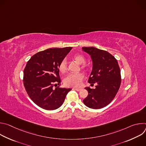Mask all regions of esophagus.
<instances>
[{
  "label": "esophagus",
  "instance_id": "obj_1",
  "mask_svg": "<svg viewBox=\"0 0 146 146\" xmlns=\"http://www.w3.org/2000/svg\"><path fill=\"white\" fill-rule=\"evenodd\" d=\"M73 89H74V90H76L77 91H80L81 90V88H74Z\"/></svg>",
  "mask_w": 146,
  "mask_h": 146
}]
</instances>
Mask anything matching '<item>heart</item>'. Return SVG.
Returning a JSON list of instances; mask_svg holds the SVG:
<instances>
[{
    "label": "heart",
    "mask_w": 146,
    "mask_h": 146,
    "mask_svg": "<svg viewBox=\"0 0 146 146\" xmlns=\"http://www.w3.org/2000/svg\"><path fill=\"white\" fill-rule=\"evenodd\" d=\"M74 59L78 64H82L85 63L86 59L81 55L77 54L73 56ZM82 69H85L86 66L82 65ZM58 69L62 73H65L67 70L66 62L65 59L62 60L58 66ZM84 78V75L82 73H72L68 74L64 80V84L67 87H80L82 81Z\"/></svg>",
    "instance_id": "1"
}]
</instances>
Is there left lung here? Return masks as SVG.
Instances as JSON below:
<instances>
[{"instance_id": "8db88e82", "label": "left lung", "mask_w": 146, "mask_h": 146, "mask_svg": "<svg viewBox=\"0 0 146 146\" xmlns=\"http://www.w3.org/2000/svg\"><path fill=\"white\" fill-rule=\"evenodd\" d=\"M91 55L92 70L88 82L96 83L95 89L85 88L88 96L83 100L87 107L99 109L106 106L117 95L121 82L120 69L117 59L106 51L94 47H82Z\"/></svg>"}]
</instances>
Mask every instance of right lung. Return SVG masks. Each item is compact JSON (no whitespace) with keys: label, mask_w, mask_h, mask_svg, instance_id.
I'll return each mask as SVG.
<instances>
[{"label":"right lung","mask_w":146,"mask_h":146,"mask_svg":"<svg viewBox=\"0 0 146 146\" xmlns=\"http://www.w3.org/2000/svg\"><path fill=\"white\" fill-rule=\"evenodd\" d=\"M72 47L48 48L33 55L24 70V86L31 100L47 110L59 108L70 88H60L58 66Z\"/></svg>","instance_id":"add662e5"}]
</instances>
